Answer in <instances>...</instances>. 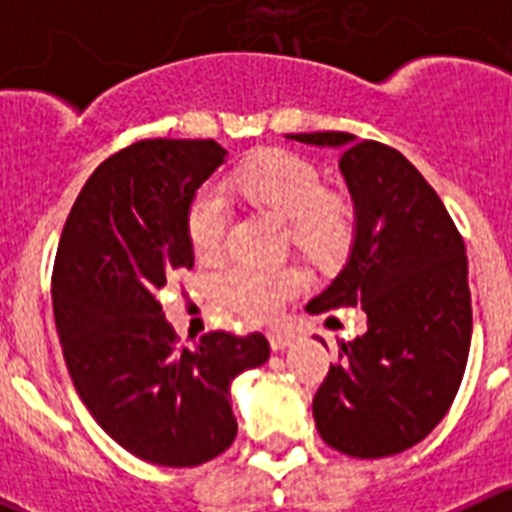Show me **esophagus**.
<instances>
[{
    "label": "esophagus",
    "instance_id": "34e87169",
    "mask_svg": "<svg viewBox=\"0 0 512 512\" xmlns=\"http://www.w3.org/2000/svg\"><path fill=\"white\" fill-rule=\"evenodd\" d=\"M295 336L289 333V330H269V343L274 351H284V348L292 346Z\"/></svg>",
    "mask_w": 512,
    "mask_h": 512
}]
</instances>
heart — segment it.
Returning a JSON list of instances; mask_svg holds the SVG:
<instances>
[{
  "label": "heart",
  "mask_w": 512,
  "mask_h": 512,
  "mask_svg": "<svg viewBox=\"0 0 512 512\" xmlns=\"http://www.w3.org/2000/svg\"><path fill=\"white\" fill-rule=\"evenodd\" d=\"M230 187L253 205L289 220L292 243L315 261L336 259L346 251L354 217L346 202L325 194L323 174L295 153H266L253 158L230 179ZM230 223V205L223 189L202 187L187 207V238L202 261L220 253ZM302 287V277L289 266L261 269L233 264L217 277L220 297L248 318H274L284 300Z\"/></svg>",
  "instance_id": "1"
}]
</instances>
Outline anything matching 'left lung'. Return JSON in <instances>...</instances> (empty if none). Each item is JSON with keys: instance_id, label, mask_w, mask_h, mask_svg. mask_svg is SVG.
Instances as JSON below:
<instances>
[{"instance_id": "1", "label": "left lung", "mask_w": 512, "mask_h": 512, "mask_svg": "<svg viewBox=\"0 0 512 512\" xmlns=\"http://www.w3.org/2000/svg\"><path fill=\"white\" fill-rule=\"evenodd\" d=\"M287 138L341 148L338 169L356 212L351 256L307 312H366V333L338 343V361L315 392V425L346 456L400 454L449 413L467 369L464 241L436 189L395 148L333 130Z\"/></svg>"}]
</instances>
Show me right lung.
Returning a JSON list of instances; mask_svg holds the SVG:
<instances>
[{"instance_id": "add662e5", "label": "right lung", "mask_w": 512, "mask_h": 512, "mask_svg": "<svg viewBox=\"0 0 512 512\" xmlns=\"http://www.w3.org/2000/svg\"><path fill=\"white\" fill-rule=\"evenodd\" d=\"M215 140L148 138L94 169L71 207L53 315L74 387L122 449L161 467H197L230 449V382L269 359L261 333L210 330L179 346L158 289L192 269L187 207L225 161Z\"/></svg>"}]
</instances>
